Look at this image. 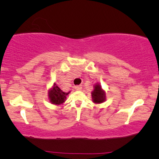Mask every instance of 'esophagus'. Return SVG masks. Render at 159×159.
<instances>
[{
    "mask_svg": "<svg viewBox=\"0 0 159 159\" xmlns=\"http://www.w3.org/2000/svg\"><path fill=\"white\" fill-rule=\"evenodd\" d=\"M75 90H80L82 89V85H77L75 87Z\"/></svg>",
    "mask_w": 159,
    "mask_h": 159,
    "instance_id": "obj_1",
    "label": "esophagus"
}]
</instances>
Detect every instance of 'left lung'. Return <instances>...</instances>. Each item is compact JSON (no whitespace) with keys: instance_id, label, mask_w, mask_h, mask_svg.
I'll use <instances>...</instances> for the list:
<instances>
[{"instance_id":"left-lung-1","label":"left lung","mask_w":159,"mask_h":159,"mask_svg":"<svg viewBox=\"0 0 159 159\" xmlns=\"http://www.w3.org/2000/svg\"><path fill=\"white\" fill-rule=\"evenodd\" d=\"M94 89L91 93L92 95L93 102L95 104H100L106 101V91L102 88L100 83H95L94 84Z\"/></svg>"}]
</instances>
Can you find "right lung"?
Segmentation results:
<instances>
[{
	"mask_svg": "<svg viewBox=\"0 0 159 159\" xmlns=\"http://www.w3.org/2000/svg\"><path fill=\"white\" fill-rule=\"evenodd\" d=\"M69 93H65L63 91L61 87L58 84L53 83V85L48 90V100L50 103L53 104V105H61L66 101L67 95L69 94Z\"/></svg>",
	"mask_w": 159,
	"mask_h": 159,
	"instance_id": "right-lung-1",
	"label": "right lung"
}]
</instances>
